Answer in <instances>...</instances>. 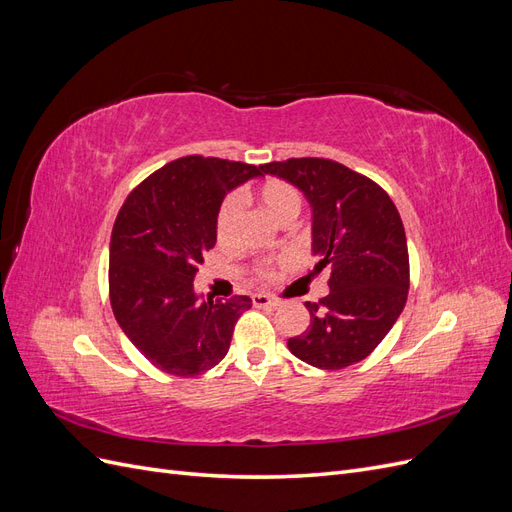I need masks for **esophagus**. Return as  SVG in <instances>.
Masks as SVG:
<instances>
[{
    "label": "esophagus",
    "mask_w": 512,
    "mask_h": 512,
    "mask_svg": "<svg viewBox=\"0 0 512 512\" xmlns=\"http://www.w3.org/2000/svg\"><path fill=\"white\" fill-rule=\"evenodd\" d=\"M252 301H254L256 307H273V309H275L277 305H280V301L269 297V294H254Z\"/></svg>",
    "instance_id": "esophagus-1"
}]
</instances>
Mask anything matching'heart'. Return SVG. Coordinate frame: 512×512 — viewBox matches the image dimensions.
<instances>
[{
    "mask_svg": "<svg viewBox=\"0 0 512 512\" xmlns=\"http://www.w3.org/2000/svg\"><path fill=\"white\" fill-rule=\"evenodd\" d=\"M260 200L262 205L267 207V211L277 218L280 222L288 218H297L301 213L303 198L299 190L294 188L292 183L282 181V179H269L260 185ZM241 209H243V198L239 194H228L218 211V220H215V237H218L220 245H228L235 237V230L241 218ZM256 280H271L273 277V267L262 262V265H256L252 269Z\"/></svg>",
    "mask_w": 512,
    "mask_h": 512,
    "instance_id": "obj_1",
    "label": "heart"
}]
</instances>
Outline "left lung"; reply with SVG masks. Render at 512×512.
Segmentation results:
<instances>
[{
    "label": "left lung",
    "instance_id": "8db88e82",
    "mask_svg": "<svg viewBox=\"0 0 512 512\" xmlns=\"http://www.w3.org/2000/svg\"><path fill=\"white\" fill-rule=\"evenodd\" d=\"M290 181L314 209L316 273L329 271L331 292L305 303L309 327L288 339L297 359L320 369L363 361L391 331L408 299L410 258L404 222L376 181L327 158L262 164Z\"/></svg>",
    "mask_w": 512,
    "mask_h": 512
}]
</instances>
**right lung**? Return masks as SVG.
Here are the masks:
<instances>
[{
  "label": "right lung",
  "mask_w": 512,
  "mask_h": 512,
  "mask_svg": "<svg viewBox=\"0 0 512 512\" xmlns=\"http://www.w3.org/2000/svg\"><path fill=\"white\" fill-rule=\"evenodd\" d=\"M262 166L185 156L151 173L128 194L111 235L108 294L123 333L170 376L194 378L218 365L252 299L198 301L194 275L215 245V220L228 190Z\"/></svg>",
  "instance_id": "add662e5"
}]
</instances>
